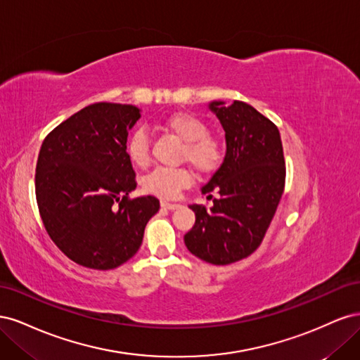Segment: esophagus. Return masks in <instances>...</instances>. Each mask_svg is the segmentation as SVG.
Here are the masks:
<instances>
[{
  "mask_svg": "<svg viewBox=\"0 0 360 360\" xmlns=\"http://www.w3.org/2000/svg\"><path fill=\"white\" fill-rule=\"evenodd\" d=\"M160 205H162V209H167V210H177V209H180V204L167 202V201H162Z\"/></svg>",
  "mask_w": 360,
  "mask_h": 360,
  "instance_id": "esophagus-1",
  "label": "esophagus"
}]
</instances>
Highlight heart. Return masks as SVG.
<instances>
[{
	"instance_id": "1",
	"label": "heart",
	"mask_w": 360,
	"mask_h": 360,
	"mask_svg": "<svg viewBox=\"0 0 360 360\" xmlns=\"http://www.w3.org/2000/svg\"><path fill=\"white\" fill-rule=\"evenodd\" d=\"M168 132L177 136L183 144L181 160L200 174H210L221 165L224 148L219 141L209 135V126L197 115L177 112L163 123ZM129 160L136 167H146L150 158L148 135L138 129L129 136L126 144ZM192 183V176L184 168H155L143 179V189L159 198H176Z\"/></svg>"
}]
</instances>
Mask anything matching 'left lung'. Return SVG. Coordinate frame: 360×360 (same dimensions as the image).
Here are the masks:
<instances>
[{"instance_id":"8db88e82","label":"left lung","mask_w":360,"mask_h":360,"mask_svg":"<svg viewBox=\"0 0 360 360\" xmlns=\"http://www.w3.org/2000/svg\"><path fill=\"white\" fill-rule=\"evenodd\" d=\"M225 132L221 167L201 188L209 210L192 204L195 225L184 234L191 252L210 264L246 258L261 245L285 184V160L278 127L254 106L234 101L209 103Z\"/></svg>"}]
</instances>
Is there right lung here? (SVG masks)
Segmentation results:
<instances>
[{
  "label": "right lung",
  "mask_w": 360,
  "mask_h": 360,
  "mask_svg": "<svg viewBox=\"0 0 360 360\" xmlns=\"http://www.w3.org/2000/svg\"><path fill=\"white\" fill-rule=\"evenodd\" d=\"M141 110L101 102L69 117L45 138L36 167V198L52 242L76 264L110 270L124 264L143 243L159 210L136 189L126 153L127 135Z\"/></svg>",
  "instance_id": "add662e5"
}]
</instances>
